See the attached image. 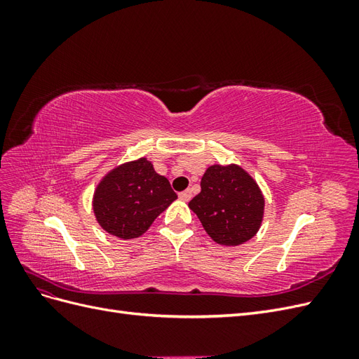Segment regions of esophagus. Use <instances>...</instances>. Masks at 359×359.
Segmentation results:
<instances>
[{
    "label": "esophagus",
    "mask_w": 359,
    "mask_h": 359,
    "mask_svg": "<svg viewBox=\"0 0 359 359\" xmlns=\"http://www.w3.org/2000/svg\"><path fill=\"white\" fill-rule=\"evenodd\" d=\"M180 199L184 202H189L191 199V190H186L180 193Z\"/></svg>",
    "instance_id": "34e87169"
}]
</instances>
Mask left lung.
<instances>
[{"label": "left lung", "mask_w": 359, "mask_h": 359, "mask_svg": "<svg viewBox=\"0 0 359 359\" xmlns=\"http://www.w3.org/2000/svg\"><path fill=\"white\" fill-rule=\"evenodd\" d=\"M189 208L212 241L240 245L257 233L264 219L265 199L257 182L238 165H212L203 173L201 193Z\"/></svg>", "instance_id": "8db88e82"}]
</instances>
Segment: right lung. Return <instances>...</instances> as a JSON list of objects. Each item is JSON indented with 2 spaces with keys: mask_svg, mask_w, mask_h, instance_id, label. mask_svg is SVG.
I'll return each instance as SVG.
<instances>
[{
  "mask_svg": "<svg viewBox=\"0 0 359 359\" xmlns=\"http://www.w3.org/2000/svg\"><path fill=\"white\" fill-rule=\"evenodd\" d=\"M177 198L168 178L142 157L106 173L94 191L93 210L107 233L132 240L145 233Z\"/></svg>",
  "mask_w": 359,
  "mask_h": 359,
  "instance_id": "add662e5",
  "label": "right lung"
}]
</instances>
